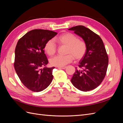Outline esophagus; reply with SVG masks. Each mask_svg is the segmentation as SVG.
<instances>
[{"instance_id":"34e87169","label":"esophagus","mask_w":123,"mask_h":123,"mask_svg":"<svg viewBox=\"0 0 123 123\" xmlns=\"http://www.w3.org/2000/svg\"><path fill=\"white\" fill-rule=\"evenodd\" d=\"M66 68H67L66 67H58V69H65Z\"/></svg>"}]
</instances>
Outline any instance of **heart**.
Returning a JSON list of instances; mask_svg holds the SVG:
<instances>
[{
    "instance_id": "1",
    "label": "heart",
    "mask_w": 123,
    "mask_h": 123,
    "mask_svg": "<svg viewBox=\"0 0 123 123\" xmlns=\"http://www.w3.org/2000/svg\"><path fill=\"white\" fill-rule=\"evenodd\" d=\"M55 40L62 46H67V54L65 56L57 55L50 59L51 65L55 67H64L71 62L74 57L76 60L83 58L87 50V44L85 41L79 39L78 37L71 33H65L58 36ZM44 50L48 55L53 56L57 51V46L53 39L46 43Z\"/></svg>"
}]
</instances>
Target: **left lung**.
I'll list each match as a JSON object with an SVG mask.
<instances>
[{"label":"left lung","instance_id":"1","mask_svg":"<svg viewBox=\"0 0 123 123\" xmlns=\"http://www.w3.org/2000/svg\"><path fill=\"white\" fill-rule=\"evenodd\" d=\"M80 36L87 44L86 54L79 62L71 81L82 91H89L97 88L106 75L108 65V57L101 38L91 30L83 25L69 29Z\"/></svg>","mask_w":123,"mask_h":123}]
</instances>
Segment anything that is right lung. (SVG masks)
Segmentation results:
<instances>
[{
  "label": "right lung",
  "instance_id": "add662e5",
  "mask_svg": "<svg viewBox=\"0 0 123 123\" xmlns=\"http://www.w3.org/2000/svg\"><path fill=\"white\" fill-rule=\"evenodd\" d=\"M57 34L48 30L34 29L18 41L15 50L14 68L21 83L29 90L42 91L52 81L55 68L46 67L48 60L43 49L48 41Z\"/></svg>",
  "mask_w": 123,
  "mask_h": 123
}]
</instances>
